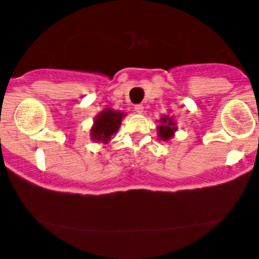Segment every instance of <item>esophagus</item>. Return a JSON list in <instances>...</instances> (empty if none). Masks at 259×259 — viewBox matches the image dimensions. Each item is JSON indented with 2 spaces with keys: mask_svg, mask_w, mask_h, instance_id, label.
<instances>
[{
  "mask_svg": "<svg viewBox=\"0 0 259 259\" xmlns=\"http://www.w3.org/2000/svg\"><path fill=\"white\" fill-rule=\"evenodd\" d=\"M134 110L137 114H143V111H144V106H143L142 104H138V105H135Z\"/></svg>",
  "mask_w": 259,
  "mask_h": 259,
  "instance_id": "esophagus-1",
  "label": "esophagus"
}]
</instances>
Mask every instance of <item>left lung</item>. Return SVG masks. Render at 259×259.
Returning a JSON list of instances; mask_svg holds the SVG:
<instances>
[{
  "instance_id": "8db88e82",
  "label": "left lung",
  "mask_w": 259,
  "mask_h": 259,
  "mask_svg": "<svg viewBox=\"0 0 259 259\" xmlns=\"http://www.w3.org/2000/svg\"><path fill=\"white\" fill-rule=\"evenodd\" d=\"M177 126L176 121H174L173 117L168 116V115H164L160 119V125L158 126V134L159 138L161 140H169L174 137V133H176Z\"/></svg>"
}]
</instances>
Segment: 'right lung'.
<instances>
[{
	"label": "right lung",
	"mask_w": 259,
	"mask_h": 259,
	"mask_svg": "<svg viewBox=\"0 0 259 259\" xmlns=\"http://www.w3.org/2000/svg\"><path fill=\"white\" fill-rule=\"evenodd\" d=\"M125 116L121 111H115L113 109H105L94 120V125L90 130L91 139L98 143H109L114 134L119 130L122 117Z\"/></svg>",
	"instance_id": "add662e5"
}]
</instances>
